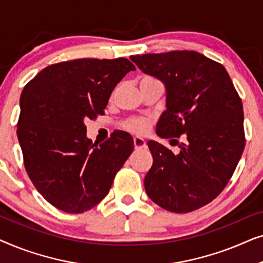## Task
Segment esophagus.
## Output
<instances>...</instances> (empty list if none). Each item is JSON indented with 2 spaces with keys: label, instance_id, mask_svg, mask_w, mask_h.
Masks as SVG:
<instances>
[{
  "label": "esophagus",
  "instance_id": "esophagus-1",
  "mask_svg": "<svg viewBox=\"0 0 263 263\" xmlns=\"http://www.w3.org/2000/svg\"><path fill=\"white\" fill-rule=\"evenodd\" d=\"M134 147L135 149H141V148H146V141L139 136L134 138Z\"/></svg>",
  "mask_w": 263,
  "mask_h": 263
}]
</instances>
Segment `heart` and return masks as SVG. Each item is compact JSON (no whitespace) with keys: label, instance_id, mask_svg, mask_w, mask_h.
Here are the masks:
<instances>
[{"label":"heart","instance_id":"b5f03b06","mask_svg":"<svg viewBox=\"0 0 263 263\" xmlns=\"http://www.w3.org/2000/svg\"><path fill=\"white\" fill-rule=\"evenodd\" d=\"M151 127V121L148 118L136 117L130 118L124 123V128L136 134H146Z\"/></svg>","mask_w":263,"mask_h":263}]
</instances>
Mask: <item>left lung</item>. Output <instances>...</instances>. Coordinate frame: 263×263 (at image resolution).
I'll return each instance as SVG.
<instances>
[{"instance_id":"8db88e82","label":"left lung","mask_w":263,"mask_h":263,"mask_svg":"<svg viewBox=\"0 0 263 263\" xmlns=\"http://www.w3.org/2000/svg\"><path fill=\"white\" fill-rule=\"evenodd\" d=\"M130 60L166 88L158 136L184 139L177 142L178 154L147 142L153 157L145 177L147 195L175 213L199 210L224 190L242 157V100L224 66L200 52L146 53Z\"/></svg>"}]
</instances>
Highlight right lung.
Returning <instances> with one entry per match:
<instances>
[{
	"instance_id": "1",
	"label": "right lung",
	"mask_w": 263,
	"mask_h": 263,
	"mask_svg": "<svg viewBox=\"0 0 263 263\" xmlns=\"http://www.w3.org/2000/svg\"><path fill=\"white\" fill-rule=\"evenodd\" d=\"M134 64L127 59H80L46 67L24 87L17 139L39 194L67 213L98 204L134 149L128 133L96 146L85 121L104 115L116 85Z\"/></svg>"
}]
</instances>
